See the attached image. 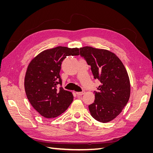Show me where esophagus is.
Wrapping results in <instances>:
<instances>
[{
	"label": "esophagus",
	"instance_id": "1",
	"mask_svg": "<svg viewBox=\"0 0 153 153\" xmlns=\"http://www.w3.org/2000/svg\"><path fill=\"white\" fill-rule=\"evenodd\" d=\"M76 94L78 96H82V95L85 94V91H82V92H76Z\"/></svg>",
	"mask_w": 153,
	"mask_h": 153
}]
</instances>
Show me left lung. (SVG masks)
I'll use <instances>...</instances> for the list:
<instances>
[{"mask_svg": "<svg viewBox=\"0 0 153 153\" xmlns=\"http://www.w3.org/2000/svg\"><path fill=\"white\" fill-rule=\"evenodd\" d=\"M80 54L91 67L101 84L94 91V102L89 105L92 117L101 123L112 121L122 112L130 96V82L124 64L109 50L91 47L80 48Z\"/></svg>", "mask_w": 153, "mask_h": 153, "instance_id": "1", "label": "left lung"}]
</instances>
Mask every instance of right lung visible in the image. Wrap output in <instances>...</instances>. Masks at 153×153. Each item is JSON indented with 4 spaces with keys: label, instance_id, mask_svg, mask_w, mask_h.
Wrapping results in <instances>:
<instances>
[{
    "label": "right lung",
    "instance_id": "add662e5",
    "mask_svg": "<svg viewBox=\"0 0 153 153\" xmlns=\"http://www.w3.org/2000/svg\"><path fill=\"white\" fill-rule=\"evenodd\" d=\"M79 55V48L57 47L39 53L27 67L24 87L30 103L41 115L54 118L65 112L73 100L72 92L64 90L59 73L67 56Z\"/></svg>",
    "mask_w": 153,
    "mask_h": 153
}]
</instances>
